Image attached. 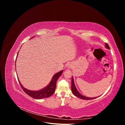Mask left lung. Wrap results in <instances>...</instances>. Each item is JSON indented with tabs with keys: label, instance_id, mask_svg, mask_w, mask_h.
<instances>
[{
	"label": "left lung",
	"instance_id": "1",
	"mask_svg": "<svg viewBox=\"0 0 125 125\" xmlns=\"http://www.w3.org/2000/svg\"><path fill=\"white\" fill-rule=\"evenodd\" d=\"M105 47L106 48L109 49V50L110 49L109 46H108V45L107 43H105ZM71 91H72V92H73V93L75 96H76L77 97H78L79 98H80V99H83V100H92V99H96V98L97 97H86V96H84L83 95H81V94L79 92V91L76 88V87H75V86L73 77H72V79H71Z\"/></svg>",
	"mask_w": 125,
	"mask_h": 125
}]
</instances>
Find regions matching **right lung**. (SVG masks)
I'll return each instance as SVG.
<instances>
[{"mask_svg":"<svg viewBox=\"0 0 125 125\" xmlns=\"http://www.w3.org/2000/svg\"><path fill=\"white\" fill-rule=\"evenodd\" d=\"M33 37H32V38H33ZM18 55H17V56H18ZM62 72H63V70H62L58 72V73H56V74H55L53 75V77H52V80L50 82V83L48 84V85L46 87H45L44 88L42 89V90H40L39 91H32V90H29L28 89H26L22 86V85L21 84L19 79H18V81H19V82L20 85L22 88V89H23L24 92H25V93L27 94L28 95L33 98H34L35 99H44V98L49 97L50 96H52V94L54 93L55 91V89H56L57 81L58 79L60 77V75H62Z\"/></svg>","mask_w":125,"mask_h":125,"instance_id":"add662e5","label":"right lung"}]
</instances>
